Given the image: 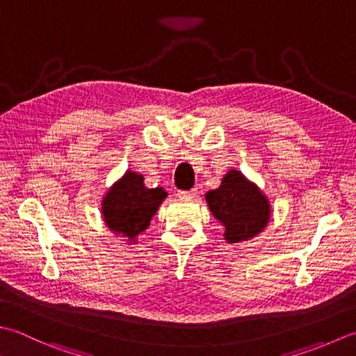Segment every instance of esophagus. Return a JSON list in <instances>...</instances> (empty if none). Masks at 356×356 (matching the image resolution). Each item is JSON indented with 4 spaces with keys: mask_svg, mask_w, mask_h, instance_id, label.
<instances>
[{
    "mask_svg": "<svg viewBox=\"0 0 356 356\" xmlns=\"http://www.w3.org/2000/svg\"><path fill=\"white\" fill-rule=\"evenodd\" d=\"M178 198L181 200H193L198 195L197 188H191V191H178Z\"/></svg>",
    "mask_w": 356,
    "mask_h": 356,
    "instance_id": "obj_1",
    "label": "esophagus"
}]
</instances>
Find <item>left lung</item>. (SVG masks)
<instances>
[{
	"label": "left lung",
	"mask_w": 356,
	"mask_h": 356,
	"mask_svg": "<svg viewBox=\"0 0 356 356\" xmlns=\"http://www.w3.org/2000/svg\"><path fill=\"white\" fill-rule=\"evenodd\" d=\"M206 202L212 215L224 226V239L230 244L249 241L270 221L269 198L235 169L224 175L218 188L206 193Z\"/></svg>",
	"instance_id": "obj_1"
}]
</instances>
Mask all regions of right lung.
I'll list each match as a JSON object with an SVG mask.
<instances>
[{
    "mask_svg": "<svg viewBox=\"0 0 356 356\" xmlns=\"http://www.w3.org/2000/svg\"><path fill=\"white\" fill-rule=\"evenodd\" d=\"M165 197L168 192L163 187L147 188L143 175L127 170L106 192L101 215L112 234L124 238L127 244H136Z\"/></svg>",
    "mask_w": 356,
    "mask_h": 356,
    "instance_id": "right-lung-1",
    "label": "right lung"
}]
</instances>
